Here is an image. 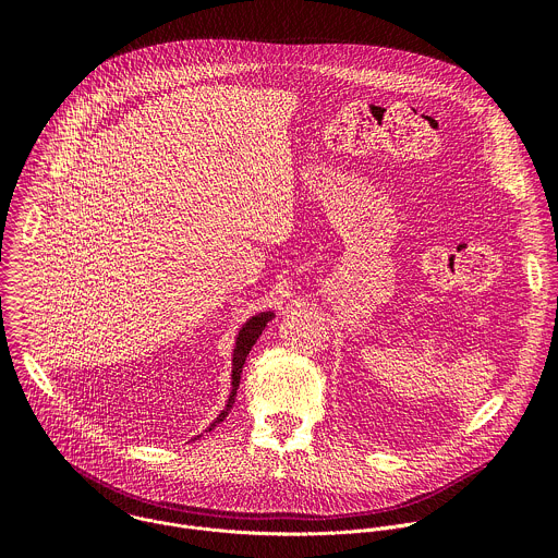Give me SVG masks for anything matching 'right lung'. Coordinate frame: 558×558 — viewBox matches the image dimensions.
<instances>
[{"mask_svg":"<svg viewBox=\"0 0 558 558\" xmlns=\"http://www.w3.org/2000/svg\"><path fill=\"white\" fill-rule=\"evenodd\" d=\"M274 317V311H263V313H256L252 315L250 320L241 327V331H238L235 336V347H233V355H231V392H229V400L225 404V409L220 411V415L209 424L207 430H211L216 424H220L231 407H233V400H235V390H238V384H241V373H243V366H245V360L252 351V347L256 344V340L260 338V333L265 331V327L269 325V320ZM201 437V435H198Z\"/></svg>","mask_w":558,"mask_h":558,"instance_id":"add662e5","label":"right lung"}]
</instances>
